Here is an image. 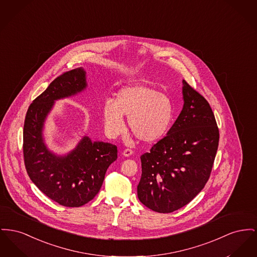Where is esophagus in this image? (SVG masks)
I'll use <instances>...</instances> for the list:
<instances>
[{"label": "esophagus", "mask_w": 257, "mask_h": 257, "mask_svg": "<svg viewBox=\"0 0 257 257\" xmlns=\"http://www.w3.org/2000/svg\"><path fill=\"white\" fill-rule=\"evenodd\" d=\"M122 154H123L125 157H129V156H131V155L133 154V151L130 150V149H126V150L123 151Z\"/></svg>", "instance_id": "obj_1"}]
</instances>
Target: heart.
<instances>
[{"label":"heart","mask_w":257,"mask_h":257,"mask_svg":"<svg viewBox=\"0 0 257 257\" xmlns=\"http://www.w3.org/2000/svg\"><path fill=\"white\" fill-rule=\"evenodd\" d=\"M123 116H128L132 134L144 143H154L166 136L175 116V107L166 94L150 84H135L121 88L115 99L103 106L106 132L118 135L125 128Z\"/></svg>","instance_id":"heart-1"}]
</instances>
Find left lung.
Wrapping results in <instances>:
<instances>
[{
  "label": "left lung",
  "mask_w": 257,
  "mask_h": 257,
  "mask_svg": "<svg viewBox=\"0 0 257 257\" xmlns=\"http://www.w3.org/2000/svg\"><path fill=\"white\" fill-rule=\"evenodd\" d=\"M183 106L167 136L141 156L139 200L157 212L187 205L204 188L218 148L219 132L208 101L182 80Z\"/></svg>",
  "instance_id": "1"
}]
</instances>
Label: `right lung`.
I'll return each mask as SVG.
<instances>
[{"mask_svg":"<svg viewBox=\"0 0 257 257\" xmlns=\"http://www.w3.org/2000/svg\"><path fill=\"white\" fill-rule=\"evenodd\" d=\"M87 87L83 68L55 78L31 104L23 129L24 163L31 181L51 200L75 208L97 195L106 170L117 158L116 146L83 136L73 151L58 155L46 146L44 128L55 101L76 96Z\"/></svg>","mask_w":257,"mask_h":257,"instance_id":"add662e5","label":"right lung"}]
</instances>
